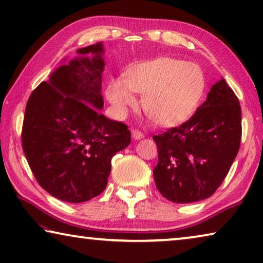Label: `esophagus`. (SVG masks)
I'll list each match as a JSON object with an SVG mask.
<instances>
[{
  "instance_id": "esophagus-1",
  "label": "esophagus",
  "mask_w": 263,
  "mask_h": 263,
  "mask_svg": "<svg viewBox=\"0 0 263 263\" xmlns=\"http://www.w3.org/2000/svg\"><path fill=\"white\" fill-rule=\"evenodd\" d=\"M132 137L135 139H137V140L143 139L144 138V133L138 131V130H135V128H133V130H132Z\"/></svg>"
}]
</instances>
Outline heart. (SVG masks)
Returning <instances> with one entry per match:
<instances>
[{
    "instance_id": "obj_1",
    "label": "heart",
    "mask_w": 263,
    "mask_h": 263,
    "mask_svg": "<svg viewBox=\"0 0 263 263\" xmlns=\"http://www.w3.org/2000/svg\"><path fill=\"white\" fill-rule=\"evenodd\" d=\"M205 86L199 66L174 58H157L131 66L124 81H109L106 97L117 115L125 117L137 105L133 92L143 94L144 111L160 126L172 127L193 117Z\"/></svg>"
}]
</instances>
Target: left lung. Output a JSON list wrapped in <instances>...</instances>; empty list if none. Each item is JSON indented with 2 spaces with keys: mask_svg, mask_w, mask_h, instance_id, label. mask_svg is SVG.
Segmentation results:
<instances>
[{
  "mask_svg": "<svg viewBox=\"0 0 263 263\" xmlns=\"http://www.w3.org/2000/svg\"><path fill=\"white\" fill-rule=\"evenodd\" d=\"M241 135L240 101L222 78L189 120L154 136L158 147L157 189L175 203L210 197L228 175Z\"/></svg>",
  "mask_w": 263,
  "mask_h": 263,
  "instance_id": "obj_1",
  "label": "left lung"
}]
</instances>
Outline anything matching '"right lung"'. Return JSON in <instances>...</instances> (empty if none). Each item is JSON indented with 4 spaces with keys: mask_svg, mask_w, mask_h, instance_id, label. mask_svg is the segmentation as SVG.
<instances>
[{
    "mask_svg": "<svg viewBox=\"0 0 263 263\" xmlns=\"http://www.w3.org/2000/svg\"><path fill=\"white\" fill-rule=\"evenodd\" d=\"M78 53L30 94L22 126L23 152L37 183L68 203L103 193L112 157L131 143L126 125L96 109L104 106L103 44Z\"/></svg>",
    "mask_w": 263,
    "mask_h": 263,
    "instance_id": "1",
    "label": "right lung"
}]
</instances>
